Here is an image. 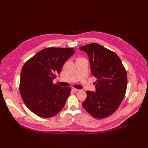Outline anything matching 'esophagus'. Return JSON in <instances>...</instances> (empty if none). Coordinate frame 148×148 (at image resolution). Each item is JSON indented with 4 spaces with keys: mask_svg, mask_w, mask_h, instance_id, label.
Instances as JSON below:
<instances>
[{
    "mask_svg": "<svg viewBox=\"0 0 148 148\" xmlns=\"http://www.w3.org/2000/svg\"><path fill=\"white\" fill-rule=\"evenodd\" d=\"M72 89H73V90L74 92H77L80 90V89H76V88H72Z\"/></svg>",
    "mask_w": 148,
    "mask_h": 148,
    "instance_id": "1",
    "label": "esophagus"
}]
</instances>
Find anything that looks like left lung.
<instances>
[{
	"label": "left lung",
	"instance_id": "1",
	"mask_svg": "<svg viewBox=\"0 0 148 148\" xmlns=\"http://www.w3.org/2000/svg\"><path fill=\"white\" fill-rule=\"evenodd\" d=\"M79 49L88 54L91 73L97 78L96 92L86 91L82 105L93 117L105 118L118 109L125 97L127 71L117 54L102 45L91 43Z\"/></svg>",
	"mask_w": 148,
	"mask_h": 148
}]
</instances>
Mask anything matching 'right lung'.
Listing matches in <instances>:
<instances>
[{"label":"right lung","mask_w":148,"mask_h":148,"mask_svg":"<svg viewBox=\"0 0 148 148\" xmlns=\"http://www.w3.org/2000/svg\"><path fill=\"white\" fill-rule=\"evenodd\" d=\"M74 52L73 48L44 49L23 65L20 74V94L27 107L37 116L53 117L65 106L71 88L54 84L53 80Z\"/></svg>","instance_id":"1"}]
</instances>
